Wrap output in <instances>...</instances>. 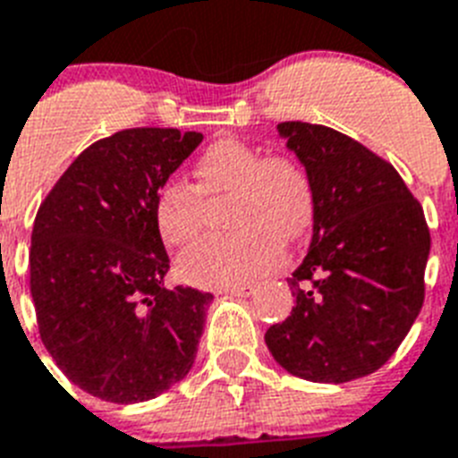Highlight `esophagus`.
I'll use <instances>...</instances> for the list:
<instances>
[{
  "mask_svg": "<svg viewBox=\"0 0 458 458\" xmlns=\"http://www.w3.org/2000/svg\"><path fill=\"white\" fill-rule=\"evenodd\" d=\"M221 293H230V295H240V298H247V295L253 293V284H235V286L223 288Z\"/></svg>",
  "mask_w": 458,
  "mask_h": 458,
  "instance_id": "34e87169",
  "label": "esophagus"
}]
</instances>
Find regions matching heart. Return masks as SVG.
I'll return each instance as SVG.
<instances>
[{
  "mask_svg": "<svg viewBox=\"0 0 458 458\" xmlns=\"http://www.w3.org/2000/svg\"><path fill=\"white\" fill-rule=\"evenodd\" d=\"M195 186L170 179L157 188L153 221L167 247L198 237L205 199L230 195L228 225L235 233L205 237L179 259L183 282L228 288L270 272L282 260V242L307 235L314 218V186L298 160L267 156L237 140H218L198 157Z\"/></svg>",
  "mask_w": 458,
  "mask_h": 458,
  "instance_id": "b5f03b06",
  "label": "heart"
}]
</instances>
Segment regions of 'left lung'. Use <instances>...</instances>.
I'll return each instance as SVG.
<instances>
[{
	"instance_id": "obj_1",
	"label": "left lung",
	"mask_w": 458,
	"mask_h": 458,
	"mask_svg": "<svg viewBox=\"0 0 458 458\" xmlns=\"http://www.w3.org/2000/svg\"><path fill=\"white\" fill-rule=\"evenodd\" d=\"M276 130L312 179L314 233L288 276L295 307L265 342L295 377H366L394 356L424 305V209L394 165L347 134L301 121Z\"/></svg>"
}]
</instances>
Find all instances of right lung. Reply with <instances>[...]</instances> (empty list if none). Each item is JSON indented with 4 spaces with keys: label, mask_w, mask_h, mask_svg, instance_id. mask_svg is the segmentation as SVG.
Here are the masks:
<instances>
[{
    "label": "right lung",
    "mask_w": 458,
    "mask_h": 458,
    "mask_svg": "<svg viewBox=\"0 0 458 458\" xmlns=\"http://www.w3.org/2000/svg\"><path fill=\"white\" fill-rule=\"evenodd\" d=\"M199 141L174 128L121 130L88 146L37 211L30 291L41 342L95 398L151 401L193 368L214 295L165 288L153 202Z\"/></svg>",
    "instance_id": "1"
}]
</instances>
